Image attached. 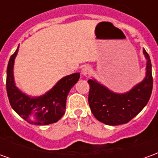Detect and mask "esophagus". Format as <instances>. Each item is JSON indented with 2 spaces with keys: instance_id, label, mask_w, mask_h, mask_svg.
Returning a JSON list of instances; mask_svg holds the SVG:
<instances>
[{
  "instance_id": "esophagus-1",
  "label": "esophagus",
  "mask_w": 158,
  "mask_h": 158,
  "mask_svg": "<svg viewBox=\"0 0 158 158\" xmlns=\"http://www.w3.org/2000/svg\"><path fill=\"white\" fill-rule=\"evenodd\" d=\"M91 73H92V69H91V68H90L89 66H85V67L82 69V73L85 76L90 75Z\"/></svg>"
}]
</instances>
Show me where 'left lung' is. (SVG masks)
Wrapping results in <instances>:
<instances>
[{
  "label": "left lung",
  "instance_id": "1",
  "mask_svg": "<svg viewBox=\"0 0 158 158\" xmlns=\"http://www.w3.org/2000/svg\"><path fill=\"white\" fill-rule=\"evenodd\" d=\"M143 52L147 59L146 78L129 92L116 94L96 80H88L89 107L100 122L113 126L127 123L147 104L152 91L153 79L150 56L145 49Z\"/></svg>",
  "mask_w": 158,
  "mask_h": 158
}]
</instances>
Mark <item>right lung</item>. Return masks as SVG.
<instances>
[{
	"mask_svg": "<svg viewBox=\"0 0 158 158\" xmlns=\"http://www.w3.org/2000/svg\"><path fill=\"white\" fill-rule=\"evenodd\" d=\"M19 48L11 56L6 70V92L12 109L29 123L46 125L58 121L65 113L66 100L69 90L79 79V73L66 76L59 80L50 91L31 98L15 86L13 63Z\"/></svg>",
	"mask_w": 158,
	"mask_h": 158,
	"instance_id": "right-lung-1",
	"label": "right lung"
}]
</instances>
